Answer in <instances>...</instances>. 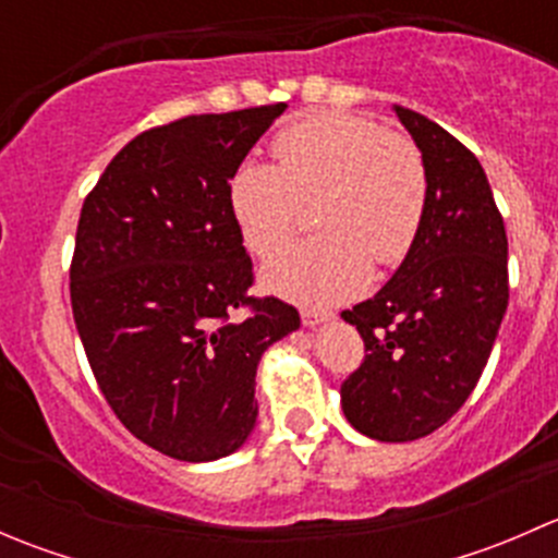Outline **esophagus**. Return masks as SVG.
<instances>
[{"mask_svg":"<svg viewBox=\"0 0 558 558\" xmlns=\"http://www.w3.org/2000/svg\"><path fill=\"white\" fill-rule=\"evenodd\" d=\"M331 318H335V313H326V311H302V324L311 326V329H315V326H320V324H329Z\"/></svg>","mask_w":558,"mask_h":558,"instance_id":"esophagus-1","label":"esophagus"}]
</instances>
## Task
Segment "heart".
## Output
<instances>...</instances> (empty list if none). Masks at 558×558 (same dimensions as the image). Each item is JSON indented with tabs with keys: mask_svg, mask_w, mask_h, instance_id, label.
<instances>
[{
	"mask_svg": "<svg viewBox=\"0 0 558 558\" xmlns=\"http://www.w3.org/2000/svg\"><path fill=\"white\" fill-rule=\"evenodd\" d=\"M278 167H238L229 210L243 243L272 256L294 238L302 202H318L324 234L289 247L264 267L272 294L302 305H335L367 286L369 258L402 262L426 210V167L418 148L359 116L326 112L283 129L272 140Z\"/></svg>",
	"mask_w": 558,
	"mask_h": 558,
	"instance_id": "obj_1",
	"label": "heart"
}]
</instances>
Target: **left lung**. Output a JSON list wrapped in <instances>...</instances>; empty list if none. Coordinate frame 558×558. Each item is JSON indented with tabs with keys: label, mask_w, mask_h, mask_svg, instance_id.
Returning <instances> with one entry per match:
<instances>
[{
	"label": "left lung",
	"mask_w": 558,
	"mask_h": 558,
	"mask_svg": "<svg viewBox=\"0 0 558 558\" xmlns=\"http://www.w3.org/2000/svg\"><path fill=\"white\" fill-rule=\"evenodd\" d=\"M391 110L424 159L426 210L391 280L342 313L369 353L340 397L356 432L410 442L440 429L481 380L508 311V234L481 161L421 112Z\"/></svg>",
	"instance_id": "8db88e82"
}]
</instances>
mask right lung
I'll return each mask as SVG.
<instances>
[{
	"mask_svg": "<svg viewBox=\"0 0 558 558\" xmlns=\"http://www.w3.org/2000/svg\"><path fill=\"white\" fill-rule=\"evenodd\" d=\"M286 105L189 116L134 137L83 202L72 313L121 424L180 461H216L256 426L264 351L300 329L253 300L229 180ZM247 304L245 319L236 311Z\"/></svg>",
	"mask_w": 558,
	"mask_h": 558,
	"instance_id": "right-lung-1",
	"label": "right lung"
}]
</instances>
